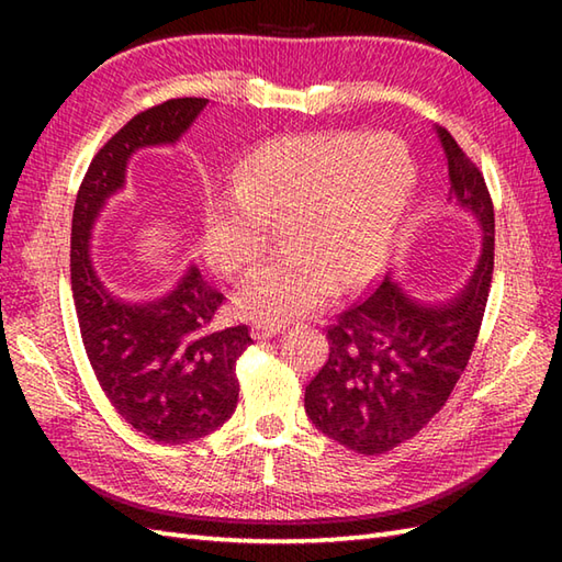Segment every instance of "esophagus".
Listing matches in <instances>:
<instances>
[{"label": "esophagus", "mask_w": 562, "mask_h": 562, "mask_svg": "<svg viewBox=\"0 0 562 562\" xmlns=\"http://www.w3.org/2000/svg\"><path fill=\"white\" fill-rule=\"evenodd\" d=\"M284 326H280V324H256L254 326V338L256 340H268V338H272V336H278V333L282 330Z\"/></svg>", "instance_id": "34e87169"}]
</instances>
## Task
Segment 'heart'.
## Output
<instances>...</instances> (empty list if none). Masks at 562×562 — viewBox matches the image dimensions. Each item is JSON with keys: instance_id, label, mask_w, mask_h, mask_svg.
<instances>
[{"instance_id": "b5f03b06", "label": "heart", "mask_w": 562, "mask_h": 562, "mask_svg": "<svg viewBox=\"0 0 562 562\" xmlns=\"http://www.w3.org/2000/svg\"><path fill=\"white\" fill-rule=\"evenodd\" d=\"M415 186L408 151L389 135L302 133L260 142L236 164L232 200L205 217V254L229 278L288 254L250 278L236 312L258 324L312 314L336 290L362 288L384 266Z\"/></svg>"}]
</instances>
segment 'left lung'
<instances>
[{"label": "left lung", "mask_w": 562, "mask_h": 562, "mask_svg": "<svg viewBox=\"0 0 562 562\" xmlns=\"http://www.w3.org/2000/svg\"><path fill=\"white\" fill-rule=\"evenodd\" d=\"M451 195L473 212L483 250L471 280L447 302L425 304L389 278L328 326V360L308 381L304 408L326 437L364 457L413 439L447 403L479 340L493 282L495 212L485 178L445 127Z\"/></svg>", "instance_id": "8db88e82"}]
</instances>
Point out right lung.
<instances>
[{"label": "right lung", "instance_id": "right-lung-1", "mask_svg": "<svg viewBox=\"0 0 562 562\" xmlns=\"http://www.w3.org/2000/svg\"><path fill=\"white\" fill-rule=\"evenodd\" d=\"M205 105L207 99H171L137 113L93 157L71 214L69 272L83 350L123 420L161 445H188L229 420L236 360L254 340L248 326L212 328L224 294L195 266L159 300L115 296L93 268L89 238L105 200L125 186L130 157L173 145Z\"/></svg>", "mask_w": 562, "mask_h": 562}]
</instances>
